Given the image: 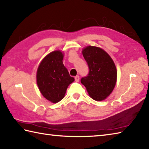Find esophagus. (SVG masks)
<instances>
[{
	"instance_id": "34e87169",
	"label": "esophagus",
	"mask_w": 149,
	"mask_h": 149,
	"mask_svg": "<svg viewBox=\"0 0 149 149\" xmlns=\"http://www.w3.org/2000/svg\"><path fill=\"white\" fill-rule=\"evenodd\" d=\"M74 79H75L76 82H79V76L78 75L76 76V77H74Z\"/></svg>"
}]
</instances>
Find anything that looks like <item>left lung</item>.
<instances>
[{
	"mask_svg": "<svg viewBox=\"0 0 149 149\" xmlns=\"http://www.w3.org/2000/svg\"><path fill=\"white\" fill-rule=\"evenodd\" d=\"M89 67V73L81 78L93 99L104 100L113 91L117 80V69L107 52L97 47L88 46L82 51Z\"/></svg>",
	"mask_w": 149,
	"mask_h": 149,
	"instance_id": "obj_1",
	"label": "left lung"
}]
</instances>
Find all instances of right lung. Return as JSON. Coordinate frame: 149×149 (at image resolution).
I'll list each match as a JSON object with an SVG mask.
<instances>
[{
    "instance_id": "1",
    "label": "right lung",
    "mask_w": 149,
    "mask_h": 149,
    "mask_svg": "<svg viewBox=\"0 0 149 149\" xmlns=\"http://www.w3.org/2000/svg\"><path fill=\"white\" fill-rule=\"evenodd\" d=\"M60 50L50 52L41 61L37 71V84L43 97L53 103L64 97L67 87L74 82L63 64Z\"/></svg>"
}]
</instances>
